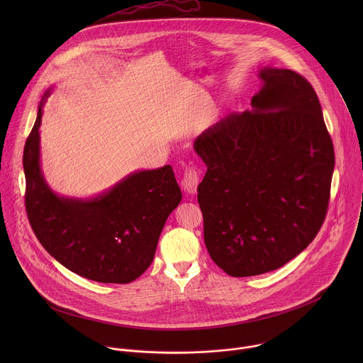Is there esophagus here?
I'll list each match as a JSON object with an SVG mask.
<instances>
[{"label":"esophagus","mask_w":363,"mask_h":363,"mask_svg":"<svg viewBox=\"0 0 363 363\" xmlns=\"http://www.w3.org/2000/svg\"><path fill=\"white\" fill-rule=\"evenodd\" d=\"M200 183V174H199V170L191 166V167H187L186 172H184V176H183V180H182V186L184 189V191L190 193V194H194L197 191V186Z\"/></svg>","instance_id":"34e87169"}]
</instances>
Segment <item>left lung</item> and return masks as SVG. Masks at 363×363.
Here are the masks:
<instances>
[{
  "label": "left lung",
  "instance_id": "8db88e82",
  "mask_svg": "<svg viewBox=\"0 0 363 363\" xmlns=\"http://www.w3.org/2000/svg\"><path fill=\"white\" fill-rule=\"evenodd\" d=\"M253 110L230 113L194 141L204 240L232 277L274 271L318 233L330 201L334 147L318 98L292 69L262 68Z\"/></svg>",
  "mask_w": 363,
  "mask_h": 363
}]
</instances>
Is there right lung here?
Wrapping results in <instances>:
<instances>
[{
	"label": "right lung",
	"mask_w": 363,
	"mask_h": 363,
	"mask_svg": "<svg viewBox=\"0 0 363 363\" xmlns=\"http://www.w3.org/2000/svg\"><path fill=\"white\" fill-rule=\"evenodd\" d=\"M50 94L42 98L23 150L30 226L48 253L69 271L104 284H128L151 265L164 222L182 201L173 169L135 172L91 200L57 196L40 169L39 128Z\"/></svg>",
	"instance_id": "right-lung-1"
}]
</instances>
